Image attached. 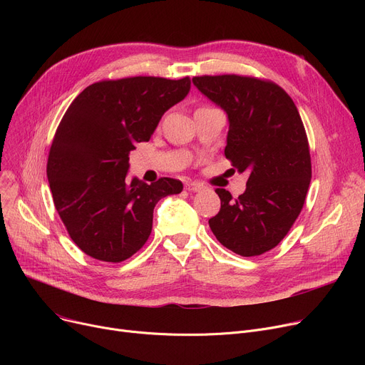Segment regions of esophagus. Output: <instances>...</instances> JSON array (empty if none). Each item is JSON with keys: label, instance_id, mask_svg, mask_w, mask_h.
I'll use <instances>...</instances> for the list:
<instances>
[{"label": "esophagus", "instance_id": "1", "mask_svg": "<svg viewBox=\"0 0 365 365\" xmlns=\"http://www.w3.org/2000/svg\"><path fill=\"white\" fill-rule=\"evenodd\" d=\"M201 185L197 183V182H189L185 185V189L189 190V192H198V190H201Z\"/></svg>", "mask_w": 365, "mask_h": 365}]
</instances>
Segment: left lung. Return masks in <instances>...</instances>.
Returning a JSON list of instances; mask_svg holds the SVG:
<instances>
[{"label": "left lung", "mask_w": 365, "mask_h": 365, "mask_svg": "<svg viewBox=\"0 0 365 365\" xmlns=\"http://www.w3.org/2000/svg\"><path fill=\"white\" fill-rule=\"evenodd\" d=\"M194 86L229 121L225 155L248 173L238 198L217 187L220 212L208 220L217 241L252 257L269 252L302 212L312 176L309 143L299 110L279 86L252 76H195Z\"/></svg>", "instance_id": "obj_1"}]
</instances>
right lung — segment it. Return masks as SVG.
<instances>
[{
  "label": "right lung",
  "instance_id": "1",
  "mask_svg": "<svg viewBox=\"0 0 365 365\" xmlns=\"http://www.w3.org/2000/svg\"><path fill=\"white\" fill-rule=\"evenodd\" d=\"M190 80L131 76L94 83L65 112L47 163L54 207L81 250L118 263L139 252L152 231L153 207L182 192L180 180L127 182L128 155L148 142L163 115L183 101Z\"/></svg>",
  "mask_w": 365,
  "mask_h": 365
}]
</instances>
